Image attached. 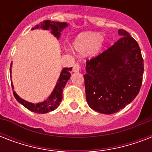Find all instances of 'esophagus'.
<instances>
[{
	"instance_id": "1",
	"label": "esophagus",
	"mask_w": 152,
	"mask_h": 152,
	"mask_svg": "<svg viewBox=\"0 0 152 152\" xmlns=\"http://www.w3.org/2000/svg\"><path fill=\"white\" fill-rule=\"evenodd\" d=\"M80 64H79L78 63H76V64L73 65V69H72V70H73L74 72H78L80 71Z\"/></svg>"
}]
</instances>
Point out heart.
<instances>
[{
    "label": "heart",
    "instance_id": "obj_1",
    "mask_svg": "<svg viewBox=\"0 0 152 152\" xmlns=\"http://www.w3.org/2000/svg\"><path fill=\"white\" fill-rule=\"evenodd\" d=\"M106 39L99 34L93 32H83L78 34L72 42V47L81 55L89 53H96L103 46Z\"/></svg>",
    "mask_w": 152,
    "mask_h": 152
}]
</instances>
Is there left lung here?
I'll return each instance as SVG.
<instances>
[{"mask_svg":"<svg viewBox=\"0 0 152 152\" xmlns=\"http://www.w3.org/2000/svg\"><path fill=\"white\" fill-rule=\"evenodd\" d=\"M121 38L97 57L86 62L83 75L86 99L99 113L111 114L125 108L140 91L144 60L137 41L126 31Z\"/></svg>","mask_w":152,"mask_h":152,"instance_id":"obj_1","label":"left lung"}]
</instances>
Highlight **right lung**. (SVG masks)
Listing matches in <instances>:
<instances>
[{"instance_id": "add662e5", "label": "right lung", "mask_w": 152, "mask_h": 152, "mask_svg": "<svg viewBox=\"0 0 152 152\" xmlns=\"http://www.w3.org/2000/svg\"><path fill=\"white\" fill-rule=\"evenodd\" d=\"M67 23H61L55 22V21H50V20H45L42 23H40L39 24L36 25L35 27H33L32 30L34 29H43L49 30L50 31L51 34L54 35L57 39L61 36V32L68 27ZM12 63H11L10 67V73H12ZM70 71H72V68H64L62 69L61 72L60 74V77L57 80L56 85H55L54 89L53 90L52 93L49 96L48 99L43 102H40L39 103H32L26 100L23 99L15 93V91H13V95L15 96V99L17 100L20 104L28 109L29 110L34 112L37 113H46L50 112V111L54 110L57 109L58 106L61 103L62 99V92L63 89L66 85L67 82L70 79L71 74ZM12 87L13 88L12 83Z\"/></svg>"}]
</instances>
